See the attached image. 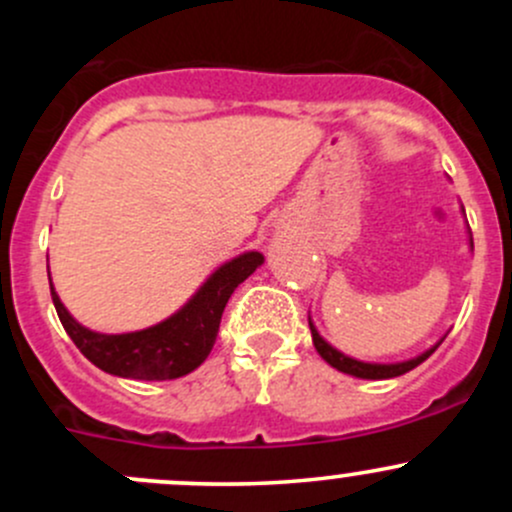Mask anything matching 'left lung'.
I'll list each match as a JSON object with an SVG mask.
<instances>
[{
  "instance_id": "left-lung-1",
  "label": "left lung",
  "mask_w": 512,
  "mask_h": 512,
  "mask_svg": "<svg viewBox=\"0 0 512 512\" xmlns=\"http://www.w3.org/2000/svg\"><path fill=\"white\" fill-rule=\"evenodd\" d=\"M463 215H466V210H463ZM468 245H471L473 250V235H471V227H468ZM309 329H312V342H314V349H317L319 356H322L324 361H327L329 366H334L337 371H344V374L349 376H356V379H394V376H401L406 374V371L416 369L421 361H426L428 356L438 349V344L446 339V334H443L441 339H438L436 344H433L431 349H426V352H421L414 359H406V361H394V364H376V361H359L354 359V356H347L344 352H339L337 347H332V344L327 342V339L322 337V334L317 332V327H314L312 317H309Z\"/></svg>"
}]
</instances>
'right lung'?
<instances>
[{"label":"right lung","mask_w":512,"mask_h":512,"mask_svg":"<svg viewBox=\"0 0 512 512\" xmlns=\"http://www.w3.org/2000/svg\"><path fill=\"white\" fill-rule=\"evenodd\" d=\"M262 262L265 257L257 250L232 257L198 287L178 312L153 327L126 334H101L79 324L56 294L51 277L49 287L66 334L91 364L121 379L168 381L190 374L208 359L227 299Z\"/></svg>","instance_id":"obj_1"}]
</instances>
